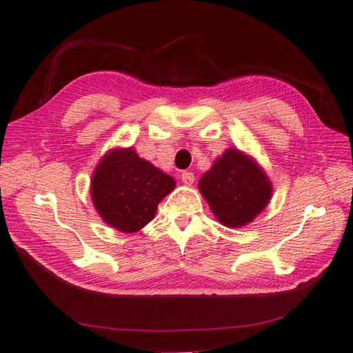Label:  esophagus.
Wrapping results in <instances>:
<instances>
[{
  "label": "esophagus",
  "instance_id": "1",
  "mask_svg": "<svg viewBox=\"0 0 353 353\" xmlns=\"http://www.w3.org/2000/svg\"><path fill=\"white\" fill-rule=\"evenodd\" d=\"M194 174H192L191 171H185V172H182V182L185 183V185H188V186H191L192 183H194Z\"/></svg>",
  "mask_w": 353,
  "mask_h": 353
}]
</instances>
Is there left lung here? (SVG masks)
I'll return each instance as SVG.
<instances>
[{
    "label": "left lung",
    "mask_w": 353,
    "mask_h": 353,
    "mask_svg": "<svg viewBox=\"0 0 353 353\" xmlns=\"http://www.w3.org/2000/svg\"><path fill=\"white\" fill-rule=\"evenodd\" d=\"M199 191L214 216L228 228L250 225L272 197V182L245 151L226 148L200 177Z\"/></svg>",
    "instance_id": "8db88e82"
}]
</instances>
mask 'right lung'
Segmentation results:
<instances>
[{"instance_id": "right-lung-1", "label": "right lung", "mask_w": 353, "mask_h": 353, "mask_svg": "<svg viewBox=\"0 0 353 353\" xmlns=\"http://www.w3.org/2000/svg\"><path fill=\"white\" fill-rule=\"evenodd\" d=\"M174 188V179L139 157L133 147L108 150L90 181V196L102 222L125 234L148 225L157 205Z\"/></svg>"}]
</instances>
